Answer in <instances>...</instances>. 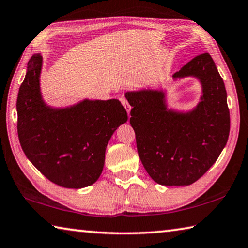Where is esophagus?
<instances>
[{"mask_svg": "<svg viewBox=\"0 0 248 248\" xmlns=\"http://www.w3.org/2000/svg\"><path fill=\"white\" fill-rule=\"evenodd\" d=\"M121 102H122V104H123L124 106V108H126V111H127V113L129 114V112H131V108H132V107H131V104L128 103V101H127V99L124 97V95H122L121 97Z\"/></svg>", "mask_w": 248, "mask_h": 248, "instance_id": "esophagus-1", "label": "esophagus"}]
</instances>
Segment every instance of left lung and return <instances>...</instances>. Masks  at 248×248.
<instances>
[{"mask_svg": "<svg viewBox=\"0 0 248 248\" xmlns=\"http://www.w3.org/2000/svg\"><path fill=\"white\" fill-rule=\"evenodd\" d=\"M197 77L203 93L197 108L185 114L168 111L161 91L126 93L138 155L151 179L161 185H190L201 179L229 138L227 90L214 60L208 53L195 56L173 75Z\"/></svg>", "mask_w": 248, "mask_h": 248, "instance_id": "8db88e82", "label": "left lung"}]
</instances>
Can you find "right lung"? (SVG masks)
I'll list each match as a JSON object with an SVG mask.
<instances>
[{"label": "right lung", "instance_id": "right-lung-1", "mask_svg": "<svg viewBox=\"0 0 248 248\" xmlns=\"http://www.w3.org/2000/svg\"><path fill=\"white\" fill-rule=\"evenodd\" d=\"M42 58L33 55L17 97V133L30 162L47 180L66 188L93 184L101 175L112 134L127 121L116 99L80 102L55 110L43 103L39 88Z\"/></svg>", "mask_w": 248, "mask_h": 248}]
</instances>
